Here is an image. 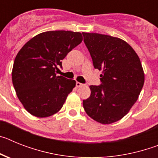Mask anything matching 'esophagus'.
<instances>
[{"label": "esophagus", "mask_w": 158, "mask_h": 158, "mask_svg": "<svg viewBox=\"0 0 158 158\" xmlns=\"http://www.w3.org/2000/svg\"><path fill=\"white\" fill-rule=\"evenodd\" d=\"M83 85H84L83 84H81V83H80V82L77 81V83H76V86H77V87L79 88V87H81V86H83Z\"/></svg>", "instance_id": "obj_1"}]
</instances>
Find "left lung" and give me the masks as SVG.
I'll return each instance as SVG.
<instances>
[{
  "instance_id": "obj_1",
  "label": "left lung",
  "mask_w": 158,
  "mask_h": 158,
  "mask_svg": "<svg viewBox=\"0 0 158 158\" xmlns=\"http://www.w3.org/2000/svg\"><path fill=\"white\" fill-rule=\"evenodd\" d=\"M95 69L102 70L100 85H90L83 100L89 117L102 124L118 121L129 112L144 85L138 54L124 40L98 33L82 32Z\"/></svg>"
}]
</instances>
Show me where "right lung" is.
<instances>
[{
	"label": "right lung",
	"instance_id": "obj_1",
	"mask_svg": "<svg viewBox=\"0 0 158 158\" xmlns=\"http://www.w3.org/2000/svg\"><path fill=\"white\" fill-rule=\"evenodd\" d=\"M82 40L80 32L50 31L31 39L18 52L12 84L18 99L32 115L45 118L62 107L76 81L57 76L56 69Z\"/></svg>",
	"mask_w": 158,
	"mask_h": 158
}]
</instances>
